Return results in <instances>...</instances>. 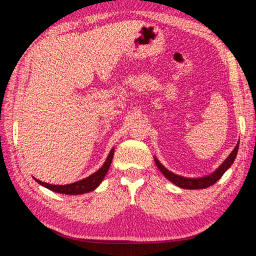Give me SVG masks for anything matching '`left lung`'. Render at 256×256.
<instances>
[{"label":"left lung","instance_id":"8db88e82","mask_svg":"<svg viewBox=\"0 0 256 256\" xmlns=\"http://www.w3.org/2000/svg\"><path fill=\"white\" fill-rule=\"evenodd\" d=\"M238 146H240V144H237L235 149L232 151V154L228 156V158L224 160L222 164H220L218 170H216L214 172H212V174H210L209 176L200 177V178H186V177L176 175V174H174V172L168 170L167 168H164L156 157H154V162H156V164H157V167L159 168V170L164 175V177H166L168 180H170L172 183H174L175 185L180 186V188H188V190L206 188H209V186L216 183V182L222 178V176L224 174V172H226L228 168L232 166L234 160H235L236 156H237Z\"/></svg>","mask_w":256,"mask_h":256}]
</instances>
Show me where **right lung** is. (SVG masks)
Returning <instances> with one entry per match:
<instances>
[{"mask_svg": "<svg viewBox=\"0 0 256 256\" xmlns=\"http://www.w3.org/2000/svg\"><path fill=\"white\" fill-rule=\"evenodd\" d=\"M112 156H114V149L110 150V154H108L105 164H102V167L100 168V170H97L94 174L90 175L89 177H86V178H84V180L76 182V183L68 184V185H53V184L45 183V182L38 180L36 178L34 180H36L38 184L45 186L46 188L54 190V192H56V193L68 194V196H78V194L92 192V190L98 188L99 184H100L102 180H104V177H105V175L107 174L108 168H110V164H112Z\"/></svg>", "mask_w": 256, "mask_h": 256, "instance_id": "right-lung-1", "label": "right lung"}]
</instances>
